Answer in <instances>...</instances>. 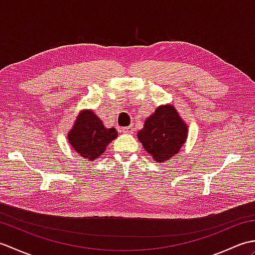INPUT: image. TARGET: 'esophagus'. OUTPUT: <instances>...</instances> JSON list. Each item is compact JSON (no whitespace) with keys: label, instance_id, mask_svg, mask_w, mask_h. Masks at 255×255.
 Here are the masks:
<instances>
[{"label":"esophagus","instance_id":"1","mask_svg":"<svg viewBox=\"0 0 255 255\" xmlns=\"http://www.w3.org/2000/svg\"><path fill=\"white\" fill-rule=\"evenodd\" d=\"M123 132H125V133H132L133 132V127L132 126L124 127L123 128Z\"/></svg>","mask_w":255,"mask_h":255}]
</instances>
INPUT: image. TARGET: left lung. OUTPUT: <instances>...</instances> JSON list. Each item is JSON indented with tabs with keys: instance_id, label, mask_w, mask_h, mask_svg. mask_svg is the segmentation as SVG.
I'll use <instances>...</instances> for the list:
<instances>
[{
	"instance_id": "obj_1",
	"label": "left lung",
	"mask_w": 255,
	"mask_h": 255,
	"mask_svg": "<svg viewBox=\"0 0 255 255\" xmlns=\"http://www.w3.org/2000/svg\"><path fill=\"white\" fill-rule=\"evenodd\" d=\"M144 150L156 162H164L178 153L187 139V126L172 105L156 107L137 133Z\"/></svg>"
}]
</instances>
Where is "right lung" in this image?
Returning a JSON list of instances; mask_svg holds the SVG:
<instances>
[{
    "mask_svg": "<svg viewBox=\"0 0 255 255\" xmlns=\"http://www.w3.org/2000/svg\"><path fill=\"white\" fill-rule=\"evenodd\" d=\"M115 128H106L93 111H81L68 133V140L73 150L84 159L93 161L104 152L107 144L116 139Z\"/></svg>",
    "mask_w": 255,
    "mask_h": 255,
    "instance_id": "obj_1",
    "label": "right lung"
}]
</instances>
